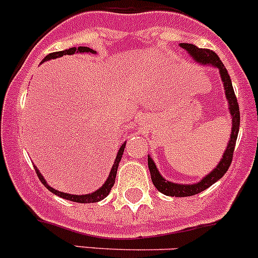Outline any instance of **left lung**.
<instances>
[{"label":"left lung","instance_id":"1","mask_svg":"<svg viewBox=\"0 0 258 258\" xmlns=\"http://www.w3.org/2000/svg\"><path fill=\"white\" fill-rule=\"evenodd\" d=\"M180 47L186 49L188 54H190L196 62L200 63V64H208L212 66V67L219 68L220 74H221L222 83H224L225 94H226V99L228 102V109H230L231 118H232V128H231V135L230 140H228L227 148L226 150H225L220 163L217 164L216 168L212 170L209 175H206L203 180H200V181L196 182V184L181 185L168 181V180H165L161 176L159 170L156 169V165L154 164L153 159H151L150 156H148V165L149 170H150L151 181H153L154 186L158 188L160 192H163L164 195L175 196V198H185V196L196 195V194L206 190V188L211 186L212 184H215L217 180H220L225 174H226L228 168H230L231 161H232L236 140H237L238 135V129H240V109H238L237 98H236L235 92H233V87L232 83H231L230 76H228L226 68H225L224 63H222L221 59L219 58V55L210 49L199 48L195 44L180 43Z\"/></svg>","mask_w":258,"mask_h":258}]
</instances>
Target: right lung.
<instances>
[{
    "label": "right lung",
    "mask_w": 258,
    "mask_h": 258,
    "mask_svg": "<svg viewBox=\"0 0 258 258\" xmlns=\"http://www.w3.org/2000/svg\"><path fill=\"white\" fill-rule=\"evenodd\" d=\"M74 53H93V54H95V53H97V52H95L94 49L88 48V47H78V48H77V47H73V48L60 50V52L49 53L48 55H46V57H44V59L42 60V62H46V60H49V59H54V58H59V57H62V55H66V54H74ZM124 148H125V143H124V144L120 147V149H119L118 154H116L115 161H114L113 168H111V170H110L109 176H108L107 181H105L104 184H103V186L98 188V190L94 191V192H92V194H86V195H72V194L62 192V191H58V190H55V188L50 187L49 185L46 182V180H44V177L42 176V174H41V172H39V170L37 169L36 166H34V169H36L37 176L39 177V180H41L42 184H43L44 186L48 188L50 192L54 194V195L59 196V198L66 199V200L74 201V203H81V204L98 203V201L103 200V199L107 198V196L109 195L111 187H113L114 182H115L116 170H118L119 161H120L121 155H123V153H124Z\"/></svg>",
    "instance_id": "1"
}]
</instances>
